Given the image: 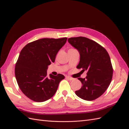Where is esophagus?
Listing matches in <instances>:
<instances>
[{
  "instance_id": "esophagus-1",
  "label": "esophagus",
  "mask_w": 129,
  "mask_h": 129,
  "mask_svg": "<svg viewBox=\"0 0 129 129\" xmlns=\"http://www.w3.org/2000/svg\"><path fill=\"white\" fill-rule=\"evenodd\" d=\"M66 78L67 79H68L69 80H72L73 79V78H72L69 77V76H66Z\"/></svg>"
}]
</instances>
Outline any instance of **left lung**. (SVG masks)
<instances>
[{
	"label": "left lung",
	"mask_w": 129,
	"mask_h": 129,
	"mask_svg": "<svg viewBox=\"0 0 129 129\" xmlns=\"http://www.w3.org/2000/svg\"><path fill=\"white\" fill-rule=\"evenodd\" d=\"M68 42L80 54L77 68L87 71L85 78H78L82 86L75 94L86 101L99 98L107 89L112 79L113 67L108 53L99 44L85 37L70 38Z\"/></svg>",
	"instance_id": "left-lung-1"
}]
</instances>
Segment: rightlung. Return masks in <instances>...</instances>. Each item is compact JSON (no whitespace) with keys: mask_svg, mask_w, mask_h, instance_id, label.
Wrapping results in <instances>:
<instances>
[{"mask_svg":"<svg viewBox=\"0 0 129 129\" xmlns=\"http://www.w3.org/2000/svg\"><path fill=\"white\" fill-rule=\"evenodd\" d=\"M67 39L43 38L28 43L22 49L15 66V77L22 92L29 99L42 102L55 95L64 76L50 74L48 77L46 71Z\"/></svg>","mask_w":129,"mask_h":129,"instance_id":"1","label":"right lung"}]
</instances>
